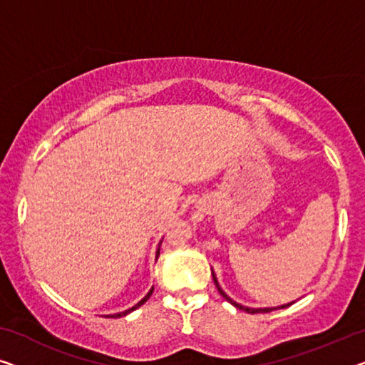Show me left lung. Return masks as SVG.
I'll return each instance as SVG.
<instances>
[{
    "label": "left lung",
    "mask_w": 365,
    "mask_h": 365,
    "mask_svg": "<svg viewBox=\"0 0 365 365\" xmlns=\"http://www.w3.org/2000/svg\"><path fill=\"white\" fill-rule=\"evenodd\" d=\"M211 275H213L215 285H216V288H217V292H220V293H221V297H222V298H225V300H226V302H230L231 304H235V307H236V308H239V309H242V312H247V313H252V314H254V313H269V312H272V309H277V308H247V307H242V304H239V303H236L235 300H231V298H230V297H227V295H226V293L221 290V287H220V285H217V280H216V275H215V272H213V269H211ZM290 304H292V303L282 304V307H279V308H287V307H290Z\"/></svg>",
    "instance_id": "left-lung-1"
}]
</instances>
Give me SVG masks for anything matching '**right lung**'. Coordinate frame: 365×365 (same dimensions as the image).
I'll use <instances>...</instances> for the list:
<instances>
[{"mask_svg": "<svg viewBox=\"0 0 365 365\" xmlns=\"http://www.w3.org/2000/svg\"><path fill=\"white\" fill-rule=\"evenodd\" d=\"M157 257H159V249H157V255H155V259ZM152 292H154V287H152L150 288V290H149V293H148V295H145L144 298H143V300H140L138 304H135V307H133V308H129V309H126V312H123V313H116V314H110V317H108V318H121V317H126V314L128 313H130V312H134V309L135 308H139L140 307V304H144L145 302H148L149 300V297L152 295Z\"/></svg>", "mask_w": 365, "mask_h": 365, "instance_id": "1", "label": "right lung"}]
</instances>
